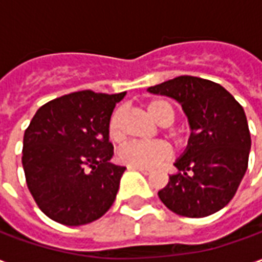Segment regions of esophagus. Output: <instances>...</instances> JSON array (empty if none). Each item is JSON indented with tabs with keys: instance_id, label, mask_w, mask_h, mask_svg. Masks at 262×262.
I'll return each instance as SVG.
<instances>
[{
	"instance_id": "esophagus-1",
	"label": "esophagus",
	"mask_w": 262,
	"mask_h": 262,
	"mask_svg": "<svg viewBox=\"0 0 262 262\" xmlns=\"http://www.w3.org/2000/svg\"><path fill=\"white\" fill-rule=\"evenodd\" d=\"M129 170H135V171H140L143 174H150L151 170L150 168H144V167H127Z\"/></svg>"
}]
</instances>
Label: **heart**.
Returning <instances> with one entry per match:
<instances>
[{
    "label": "heart",
    "mask_w": 262,
    "mask_h": 262,
    "mask_svg": "<svg viewBox=\"0 0 262 262\" xmlns=\"http://www.w3.org/2000/svg\"><path fill=\"white\" fill-rule=\"evenodd\" d=\"M148 114L160 125H170L176 118V109L164 99H153L147 103ZM122 116L123 109L116 108L108 122V135L111 140L122 139ZM170 148L160 142H127L118 150V159L129 167H154L168 159Z\"/></svg>",
    "instance_id": "obj_1"
}]
</instances>
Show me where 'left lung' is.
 Segmentation results:
<instances>
[{
    "label": "left lung",
    "instance_id": "obj_1",
    "mask_svg": "<svg viewBox=\"0 0 262 262\" xmlns=\"http://www.w3.org/2000/svg\"><path fill=\"white\" fill-rule=\"evenodd\" d=\"M148 91L177 99L191 126L187 150L174 163L178 172L159 198L180 216L216 213L230 202L247 171L251 137L244 109L220 84L192 75Z\"/></svg>",
    "mask_w": 262,
    "mask_h": 262
}]
</instances>
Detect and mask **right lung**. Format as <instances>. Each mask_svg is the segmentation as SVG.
Here are the masks:
<instances>
[{"instance_id": "right-lung-1", "label": "right lung", "mask_w": 262, "mask_h": 262, "mask_svg": "<svg viewBox=\"0 0 262 262\" xmlns=\"http://www.w3.org/2000/svg\"><path fill=\"white\" fill-rule=\"evenodd\" d=\"M126 92L78 91L37 109L24 135L26 185L48 217L66 226L91 223L115 202L125 167L109 163L108 122Z\"/></svg>"}]
</instances>
